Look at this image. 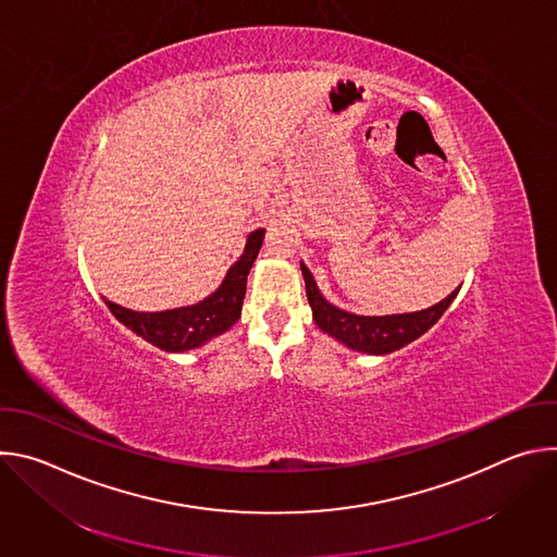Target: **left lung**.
<instances>
[{"label":"left lung","instance_id":"1","mask_svg":"<svg viewBox=\"0 0 557 557\" xmlns=\"http://www.w3.org/2000/svg\"><path fill=\"white\" fill-rule=\"evenodd\" d=\"M301 275L306 282V297L312 308V320L324 333L335 337L337 342L346 344L348 348L357 352L368 355H387L399 350L414 339H419L423 333H428L454 301L458 288L447 295L443 301L417 310V312H404V314H383V317H366L355 314L348 310H342L326 301V297L317 288L312 273L301 262Z\"/></svg>","mask_w":557,"mask_h":557}]
</instances>
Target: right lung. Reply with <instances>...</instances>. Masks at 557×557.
Instances as JSON below:
<instances>
[{
  "label": "right lung",
  "instance_id": "add662e5",
  "mask_svg": "<svg viewBox=\"0 0 557 557\" xmlns=\"http://www.w3.org/2000/svg\"><path fill=\"white\" fill-rule=\"evenodd\" d=\"M262 240L264 228L253 231L247 237L245 253L226 271L218 290L198 304L161 312H138L108 299L106 304L123 326H127L132 333H136L151 346L165 352L194 350L207 344L209 339L226 333L237 320H240L243 301L247 293V275L260 253Z\"/></svg>",
  "mask_w": 557,
  "mask_h": 557
}]
</instances>
